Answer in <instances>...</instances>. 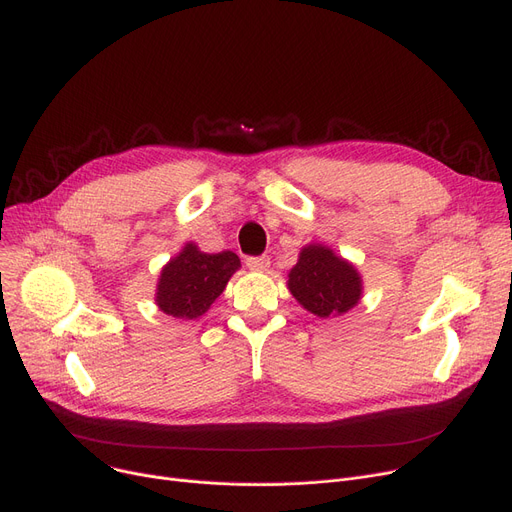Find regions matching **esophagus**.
Returning <instances> with one entry per match:
<instances>
[{"label": "esophagus", "instance_id": "obj_1", "mask_svg": "<svg viewBox=\"0 0 512 512\" xmlns=\"http://www.w3.org/2000/svg\"><path fill=\"white\" fill-rule=\"evenodd\" d=\"M247 267L253 272H265L270 267V257H247Z\"/></svg>", "mask_w": 512, "mask_h": 512}]
</instances>
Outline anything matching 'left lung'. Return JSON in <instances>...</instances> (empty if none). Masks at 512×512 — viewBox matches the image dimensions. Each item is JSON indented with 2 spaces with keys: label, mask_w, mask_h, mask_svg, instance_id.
<instances>
[{
  "label": "left lung",
  "mask_w": 512,
  "mask_h": 512,
  "mask_svg": "<svg viewBox=\"0 0 512 512\" xmlns=\"http://www.w3.org/2000/svg\"><path fill=\"white\" fill-rule=\"evenodd\" d=\"M288 288L307 311L326 319L342 315L359 303L361 276L328 247L309 245L288 274Z\"/></svg>",
  "instance_id": "left-lung-1"
}]
</instances>
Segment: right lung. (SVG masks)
Here are the masks:
<instances>
[{
    "label": "right lung",
    "instance_id": "obj_1",
    "mask_svg": "<svg viewBox=\"0 0 512 512\" xmlns=\"http://www.w3.org/2000/svg\"><path fill=\"white\" fill-rule=\"evenodd\" d=\"M240 267L232 251L201 253L195 245H186L174 257L157 282V307L178 319H195L224 292L230 276Z\"/></svg>",
    "mask_w": 512,
    "mask_h": 512
}]
</instances>
